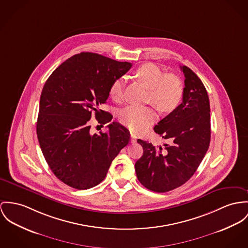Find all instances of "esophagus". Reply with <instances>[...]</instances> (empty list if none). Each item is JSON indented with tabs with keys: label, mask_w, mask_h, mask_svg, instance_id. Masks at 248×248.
<instances>
[{
	"label": "esophagus",
	"mask_w": 248,
	"mask_h": 248,
	"mask_svg": "<svg viewBox=\"0 0 248 248\" xmlns=\"http://www.w3.org/2000/svg\"><path fill=\"white\" fill-rule=\"evenodd\" d=\"M136 140H137V137L133 135V134H131L130 135V141H131V143H135Z\"/></svg>",
	"instance_id": "1"
}]
</instances>
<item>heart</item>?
Segmentation results:
<instances>
[{
	"label": "heart",
	"mask_w": 248,
	"mask_h": 248,
	"mask_svg": "<svg viewBox=\"0 0 248 248\" xmlns=\"http://www.w3.org/2000/svg\"><path fill=\"white\" fill-rule=\"evenodd\" d=\"M136 76L149 89L148 100L161 111H171L181 101L183 88L180 80L167 75L153 63H145L136 70ZM124 77L115 79L109 89V95L119 101L123 97ZM120 120L131 130L141 132L155 122L156 115L151 108L130 105L120 112Z\"/></svg>",
	"instance_id": "obj_1"
}]
</instances>
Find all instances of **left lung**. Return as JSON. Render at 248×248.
Wrapping results in <instances>:
<instances>
[{
    "label": "left lung",
    "mask_w": 248,
    "mask_h": 248,
    "mask_svg": "<svg viewBox=\"0 0 248 248\" xmlns=\"http://www.w3.org/2000/svg\"><path fill=\"white\" fill-rule=\"evenodd\" d=\"M182 103L154 127L163 146L138 140L143 155L135 163L139 181L148 190L166 192L186 183L197 170L210 141V100L200 78L187 66Z\"/></svg>",
    "instance_id": "1"
}]
</instances>
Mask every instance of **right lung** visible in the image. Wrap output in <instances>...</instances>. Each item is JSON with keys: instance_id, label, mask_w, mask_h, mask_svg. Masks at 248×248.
I'll list each match as a JSON object with an SVG mask.
<instances>
[{"instance_id": "right-lung-1", "label": "right lung", "mask_w": 248, "mask_h": 248, "mask_svg": "<svg viewBox=\"0 0 248 248\" xmlns=\"http://www.w3.org/2000/svg\"><path fill=\"white\" fill-rule=\"evenodd\" d=\"M95 53L70 57L47 79L40 95L37 135L42 154L59 180L77 190L102 182L112 160L128 144L129 131L110 123L107 133H91L93 113L102 124L112 115L99 108L115 79L131 68Z\"/></svg>"}]
</instances>
